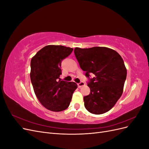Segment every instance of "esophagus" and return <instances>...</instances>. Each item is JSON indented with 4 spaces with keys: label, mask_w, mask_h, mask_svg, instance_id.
Returning a JSON list of instances; mask_svg holds the SVG:
<instances>
[{
    "label": "esophagus",
    "mask_w": 149,
    "mask_h": 149,
    "mask_svg": "<svg viewBox=\"0 0 149 149\" xmlns=\"http://www.w3.org/2000/svg\"><path fill=\"white\" fill-rule=\"evenodd\" d=\"M84 85H85V83L84 82H81V83L78 84V86L79 88H81L82 86H84Z\"/></svg>",
    "instance_id": "obj_1"
}]
</instances>
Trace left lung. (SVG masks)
<instances>
[{"label":"left lung","instance_id":"left-lung-1","mask_svg":"<svg viewBox=\"0 0 149 149\" xmlns=\"http://www.w3.org/2000/svg\"><path fill=\"white\" fill-rule=\"evenodd\" d=\"M74 52L86 76L94 74L88 84L90 94L83 98L85 108L94 114L106 113L123 93L127 69L123 58L114 49L103 47H76Z\"/></svg>","mask_w":149,"mask_h":149}]
</instances>
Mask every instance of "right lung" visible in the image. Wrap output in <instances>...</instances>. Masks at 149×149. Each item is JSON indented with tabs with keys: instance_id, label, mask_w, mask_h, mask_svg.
<instances>
[{
	"instance_id": "add662e5",
	"label": "right lung",
	"mask_w": 149,
	"mask_h": 149,
	"mask_svg": "<svg viewBox=\"0 0 149 149\" xmlns=\"http://www.w3.org/2000/svg\"><path fill=\"white\" fill-rule=\"evenodd\" d=\"M73 49L61 45H47L39 50L31 60L30 79L36 96L42 105L53 112L66 109L74 91V82L59 80L61 62Z\"/></svg>"
}]
</instances>
